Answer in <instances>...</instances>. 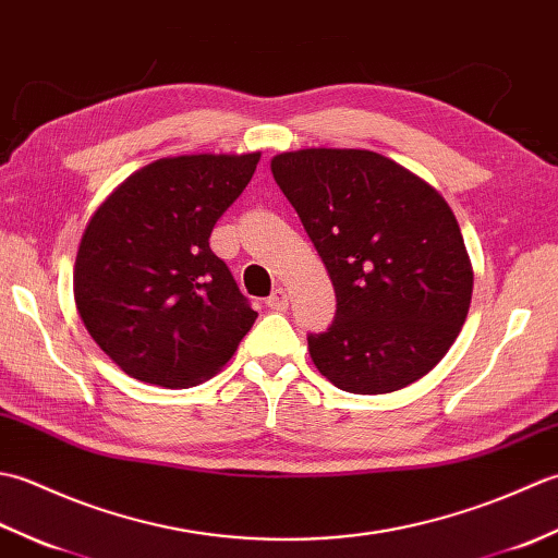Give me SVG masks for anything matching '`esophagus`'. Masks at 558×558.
Masks as SVG:
<instances>
[{"label":"esophagus","mask_w":558,"mask_h":558,"mask_svg":"<svg viewBox=\"0 0 558 558\" xmlns=\"http://www.w3.org/2000/svg\"><path fill=\"white\" fill-rule=\"evenodd\" d=\"M272 312H286L288 310V290L286 288H276L270 292V298L266 300Z\"/></svg>","instance_id":"obj_1"}]
</instances>
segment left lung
Returning a JSON list of instances; mask_svg holds the SVG:
<instances>
[{"mask_svg":"<svg viewBox=\"0 0 558 558\" xmlns=\"http://www.w3.org/2000/svg\"><path fill=\"white\" fill-rule=\"evenodd\" d=\"M336 290L310 336L316 369L348 393H393L446 357L475 272L446 198L381 153L302 148L270 160Z\"/></svg>","mask_w":558,"mask_h":558,"instance_id":"obj_1","label":"left lung"}]
</instances>
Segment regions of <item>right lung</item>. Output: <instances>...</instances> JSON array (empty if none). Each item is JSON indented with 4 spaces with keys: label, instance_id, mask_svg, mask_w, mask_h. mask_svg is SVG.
<instances>
[{
    "label": "right lung",
    "instance_id": "1",
    "mask_svg": "<svg viewBox=\"0 0 558 558\" xmlns=\"http://www.w3.org/2000/svg\"><path fill=\"white\" fill-rule=\"evenodd\" d=\"M260 153L160 158L129 174L83 230L74 300L124 374L189 388L230 362L256 312L208 236L252 180Z\"/></svg>",
    "mask_w": 558,
    "mask_h": 558
}]
</instances>
